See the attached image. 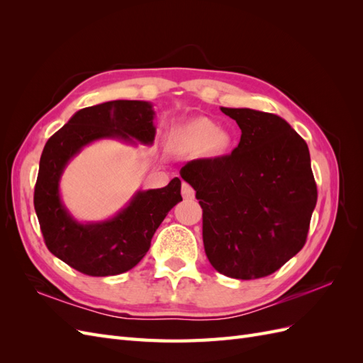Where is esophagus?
<instances>
[{"label":"esophagus","mask_w":363,"mask_h":363,"mask_svg":"<svg viewBox=\"0 0 363 363\" xmlns=\"http://www.w3.org/2000/svg\"><path fill=\"white\" fill-rule=\"evenodd\" d=\"M182 195L184 200H194L195 199V191L192 189V186L188 183L182 184Z\"/></svg>","instance_id":"1"}]
</instances>
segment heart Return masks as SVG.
<instances>
[{"mask_svg":"<svg viewBox=\"0 0 363 363\" xmlns=\"http://www.w3.org/2000/svg\"><path fill=\"white\" fill-rule=\"evenodd\" d=\"M171 140L175 147H204L208 145L212 151L225 150L232 136L228 131L218 128L212 119L196 118L172 130Z\"/></svg>","mask_w":363,"mask_h":363,"instance_id":"obj_1","label":"heart"}]
</instances>
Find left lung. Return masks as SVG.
Masks as SVG:
<instances>
[{"label": "left lung", "instance_id": "left-lung-1", "mask_svg": "<svg viewBox=\"0 0 363 363\" xmlns=\"http://www.w3.org/2000/svg\"><path fill=\"white\" fill-rule=\"evenodd\" d=\"M242 135L232 155L192 160L180 175L203 207L208 262L227 277L260 279L298 252L316 206L304 139L283 118L221 107Z\"/></svg>", "mask_w": 363, "mask_h": 363}]
</instances>
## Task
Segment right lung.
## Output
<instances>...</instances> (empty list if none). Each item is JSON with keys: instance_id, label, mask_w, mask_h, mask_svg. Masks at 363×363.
I'll use <instances>...</instances> for the list:
<instances>
[{"instance_id": "right-lung-1", "label": "right lung", "mask_w": 363, "mask_h": 363, "mask_svg": "<svg viewBox=\"0 0 363 363\" xmlns=\"http://www.w3.org/2000/svg\"><path fill=\"white\" fill-rule=\"evenodd\" d=\"M156 112L150 101L115 100L75 112L43 147L35 188V211L48 250L87 276L123 274L142 260L157 227L182 201L174 177L159 189H138L128 203L103 221H80L63 203L60 180L69 162L96 140L152 145Z\"/></svg>"}]
</instances>
